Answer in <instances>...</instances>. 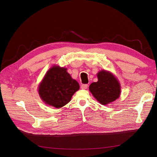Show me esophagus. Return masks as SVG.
I'll return each instance as SVG.
<instances>
[{"mask_svg": "<svg viewBox=\"0 0 157 157\" xmlns=\"http://www.w3.org/2000/svg\"><path fill=\"white\" fill-rule=\"evenodd\" d=\"M81 88L83 90H86L88 88V84H82L81 85Z\"/></svg>", "mask_w": 157, "mask_h": 157, "instance_id": "obj_1", "label": "esophagus"}]
</instances>
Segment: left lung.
<instances>
[{"label": "left lung", "mask_w": 157, "mask_h": 157, "mask_svg": "<svg viewBox=\"0 0 157 157\" xmlns=\"http://www.w3.org/2000/svg\"><path fill=\"white\" fill-rule=\"evenodd\" d=\"M98 81L89 86L90 92L101 105H106L118 99L121 94V84L111 71H99L97 73Z\"/></svg>", "instance_id": "1"}]
</instances>
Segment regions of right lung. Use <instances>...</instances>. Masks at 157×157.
Segmentation results:
<instances>
[{
    "mask_svg": "<svg viewBox=\"0 0 157 157\" xmlns=\"http://www.w3.org/2000/svg\"><path fill=\"white\" fill-rule=\"evenodd\" d=\"M67 68L54 65L48 70L38 87L40 99L46 105L59 109L67 104L80 88Z\"/></svg>",
    "mask_w": 157,
    "mask_h": 157,
    "instance_id": "1",
    "label": "right lung"
}]
</instances>
